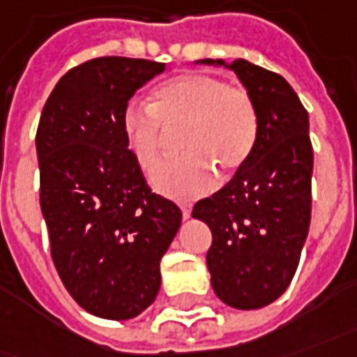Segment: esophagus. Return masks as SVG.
Listing matches in <instances>:
<instances>
[{
  "label": "esophagus",
  "instance_id": "34e87169",
  "mask_svg": "<svg viewBox=\"0 0 357 357\" xmlns=\"http://www.w3.org/2000/svg\"><path fill=\"white\" fill-rule=\"evenodd\" d=\"M181 215H183V219H189L191 217V207L189 205H181Z\"/></svg>",
  "mask_w": 357,
  "mask_h": 357
}]
</instances>
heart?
<instances>
[{"mask_svg": "<svg viewBox=\"0 0 357 357\" xmlns=\"http://www.w3.org/2000/svg\"><path fill=\"white\" fill-rule=\"evenodd\" d=\"M178 127L183 150L152 174V185L178 201L197 199L217 185V169L230 176L244 166L258 140V109L246 89L207 74H179L152 89L148 105L128 103L121 128L142 169L162 156V127Z\"/></svg>", "mask_w": 357, "mask_h": 357, "instance_id": "b5f03b06", "label": "heart"}]
</instances>
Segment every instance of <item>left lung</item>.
Listing matches in <instances>:
<instances>
[{
    "label": "left lung",
    "mask_w": 357,
    "mask_h": 357,
    "mask_svg": "<svg viewBox=\"0 0 357 357\" xmlns=\"http://www.w3.org/2000/svg\"><path fill=\"white\" fill-rule=\"evenodd\" d=\"M232 70L260 119L258 140L234 178L195 203L191 217L211 229V285L229 307L261 309L283 295L311 225L309 113L285 77L248 60H197Z\"/></svg>",
    "instance_id": "1"
}]
</instances>
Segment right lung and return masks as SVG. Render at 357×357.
Here are the masks:
<instances>
[{
	"instance_id": "right-lung-1",
	"label": "right lung",
	"mask_w": 357,
	"mask_h": 357,
	"mask_svg": "<svg viewBox=\"0 0 357 357\" xmlns=\"http://www.w3.org/2000/svg\"><path fill=\"white\" fill-rule=\"evenodd\" d=\"M166 70L103 56L72 68L36 128L40 211L68 293L87 312L128 321L160 291V260L181 225L176 203L152 193L121 128L137 89Z\"/></svg>"
}]
</instances>
